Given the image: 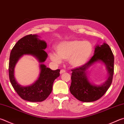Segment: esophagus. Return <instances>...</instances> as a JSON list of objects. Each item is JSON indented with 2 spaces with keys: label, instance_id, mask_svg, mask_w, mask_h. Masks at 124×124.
I'll return each instance as SVG.
<instances>
[{
  "label": "esophagus",
  "instance_id": "obj_1",
  "mask_svg": "<svg viewBox=\"0 0 124 124\" xmlns=\"http://www.w3.org/2000/svg\"><path fill=\"white\" fill-rule=\"evenodd\" d=\"M66 73V70H64V69H61L60 70V74H63V73Z\"/></svg>",
  "mask_w": 124,
  "mask_h": 124
}]
</instances>
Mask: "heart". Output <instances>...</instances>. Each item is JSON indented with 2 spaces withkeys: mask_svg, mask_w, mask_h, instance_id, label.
I'll return each instance as SVG.
<instances>
[{
  "mask_svg": "<svg viewBox=\"0 0 124 124\" xmlns=\"http://www.w3.org/2000/svg\"><path fill=\"white\" fill-rule=\"evenodd\" d=\"M57 54H49L50 59L56 63H60L61 59L69 61L74 67L84 64L89 59L93 51L91 43L87 40H73L60 43L56 47Z\"/></svg>",
  "mask_w": 124,
  "mask_h": 124,
  "instance_id": "heart-1",
  "label": "heart"
}]
</instances>
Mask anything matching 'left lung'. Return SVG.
I'll return each mask as SVG.
<instances>
[{
    "label": "left lung",
    "instance_id": "left-lung-1",
    "mask_svg": "<svg viewBox=\"0 0 124 124\" xmlns=\"http://www.w3.org/2000/svg\"><path fill=\"white\" fill-rule=\"evenodd\" d=\"M114 55L106 43L96 46L94 54L88 62L82 66L71 70V83L70 92L72 95L82 102H89L99 99L111 85L114 74ZM101 61L107 67L109 78L104 84L100 86L92 84L87 79L86 69L94 62Z\"/></svg>",
    "mask_w": 124,
    "mask_h": 124
}]
</instances>
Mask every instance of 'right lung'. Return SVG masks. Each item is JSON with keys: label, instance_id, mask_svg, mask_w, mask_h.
Masks as SVG:
<instances>
[{"label": "right lung", "instance_id": "add662e5", "mask_svg": "<svg viewBox=\"0 0 124 124\" xmlns=\"http://www.w3.org/2000/svg\"><path fill=\"white\" fill-rule=\"evenodd\" d=\"M37 35H29L22 38L13 46L11 51L8 66L9 78L13 88L23 100L30 102H41L48 97L52 92L54 80L60 76V69L53 70L42 64L48 57L44 50L46 42L39 39ZM24 54L33 55L41 63V72L38 80L29 86H23L17 83L14 76L15 64Z\"/></svg>", "mask_w": 124, "mask_h": 124}]
</instances>
